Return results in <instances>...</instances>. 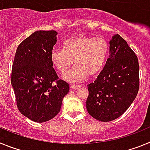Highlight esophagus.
I'll list each match as a JSON object with an SVG mask.
<instances>
[{"label": "esophagus", "instance_id": "34e87169", "mask_svg": "<svg viewBox=\"0 0 150 150\" xmlns=\"http://www.w3.org/2000/svg\"><path fill=\"white\" fill-rule=\"evenodd\" d=\"M82 87L81 85H71V89L76 90V89H79Z\"/></svg>", "mask_w": 150, "mask_h": 150}]
</instances>
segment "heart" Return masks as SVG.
Listing matches in <instances>:
<instances>
[{"instance_id": "obj_1", "label": "heart", "mask_w": 150, "mask_h": 150, "mask_svg": "<svg viewBox=\"0 0 150 150\" xmlns=\"http://www.w3.org/2000/svg\"><path fill=\"white\" fill-rule=\"evenodd\" d=\"M63 50L54 48L52 50L51 62L61 74H64L74 60L76 65L64 78L68 82L75 83L100 72L109 54V44L102 38L79 35L64 41Z\"/></svg>"}]
</instances>
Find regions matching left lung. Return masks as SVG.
<instances>
[{
    "label": "left lung",
    "instance_id": "8db88e82",
    "mask_svg": "<svg viewBox=\"0 0 150 150\" xmlns=\"http://www.w3.org/2000/svg\"><path fill=\"white\" fill-rule=\"evenodd\" d=\"M109 43V59L95 81L88 85L87 111L100 122L112 121L122 116L139 90L137 55L119 34H115Z\"/></svg>",
    "mask_w": 150,
    "mask_h": 150
}]
</instances>
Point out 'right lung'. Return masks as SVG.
I'll return each instance as SVG.
<instances>
[{
	"instance_id": "1",
	"label": "right lung",
	"mask_w": 150,
	"mask_h": 150,
	"mask_svg": "<svg viewBox=\"0 0 150 150\" xmlns=\"http://www.w3.org/2000/svg\"><path fill=\"white\" fill-rule=\"evenodd\" d=\"M55 30H37L18 45L12 67L11 84L18 110L36 122L53 119L69 91L59 79L50 53L57 42Z\"/></svg>"
}]
</instances>
